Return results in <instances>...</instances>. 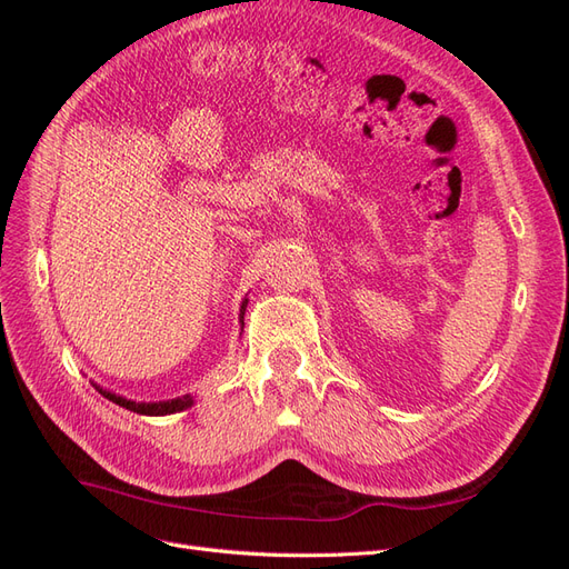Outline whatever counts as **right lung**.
<instances>
[{
	"mask_svg": "<svg viewBox=\"0 0 569 569\" xmlns=\"http://www.w3.org/2000/svg\"><path fill=\"white\" fill-rule=\"evenodd\" d=\"M244 311H247V299L242 301V316L244 318ZM99 389V393L101 396H107L109 401H113V403H118V406H123V408H128V410H132V412H140V416H170V412H180V410H184V408H189L192 406L194 401H192V396H180V399H170V401H159V403H134V401H128V399H123V396H118V393H111V391H107V389H101V387H97Z\"/></svg>",
	"mask_w": 569,
	"mask_h": 569,
	"instance_id": "add662e5",
	"label": "right lung"
}]
</instances>
